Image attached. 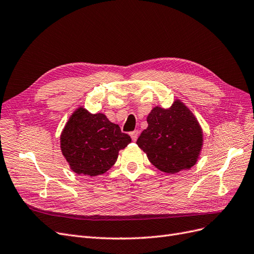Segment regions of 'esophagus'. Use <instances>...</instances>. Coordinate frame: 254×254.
<instances>
[{
    "instance_id": "esophagus-1",
    "label": "esophagus",
    "mask_w": 254,
    "mask_h": 254,
    "mask_svg": "<svg viewBox=\"0 0 254 254\" xmlns=\"http://www.w3.org/2000/svg\"><path fill=\"white\" fill-rule=\"evenodd\" d=\"M139 134H140L139 130H134V131L130 132V136H131L132 141H136V139H137V136H139Z\"/></svg>"
}]
</instances>
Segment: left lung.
<instances>
[{
    "instance_id": "8db88e82",
    "label": "left lung",
    "mask_w": 254,
    "mask_h": 254,
    "mask_svg": "<svg viewBox=\"0 0 254 254\" xmlns=\"http://www.w3.org/2000/svg\"><path fill=\"white\" fill-rule=\"evenodd\" d=\"M147 123L136 144L158 170L176 174L196 164L202 147V130L187 106L177 99L168 109L155 107Z\"/></svg>"
}]
</instances>
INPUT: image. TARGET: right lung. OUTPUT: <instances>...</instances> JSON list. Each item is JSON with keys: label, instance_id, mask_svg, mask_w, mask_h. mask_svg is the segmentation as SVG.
<instances>
[{"label": "right lung", "instance_id": "add662e5", "mask_svg": "<svg viewBox=\"0 0 254 254\" xmlns=\"http://www.w3.org/2000/svg\"><path fill=\"white\" fill-rule=\"evenodd\" d=\"M130 142L131 137L105 114H92L81 107L71 115L60 135L61 151L71 170L90 177L110 170L119 151Z\"/></svg>", "mask_w": 254, "mask_h": 254}]
</instances>
